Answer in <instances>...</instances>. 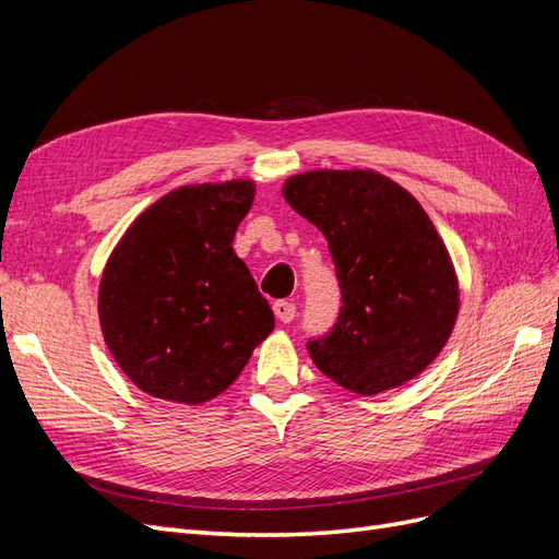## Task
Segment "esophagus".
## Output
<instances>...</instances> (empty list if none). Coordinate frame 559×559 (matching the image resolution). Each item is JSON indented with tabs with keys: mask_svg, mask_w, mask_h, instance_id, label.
<instances>
[{
	"mask_svg": "<svg viewBox=\"0 0 559 559\" xmlns=\"http://www.w3.org/2000/svg\"><path fill=\"white\" fill-rule=\"evenodd\" d=\"M273 312L280 321H284V324H289V321H294V317H296V306L292 300H275Z\"/></svg>",
	"mask_w": 559,
	"mask_h": 559,
	"instance_id": "1",
	"label": "esophagus"
}]
</instances>
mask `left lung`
I'll return each instance as SVG.
<instances>
[{"instance_id":"left-lung-1","label":"left lung","mask_w":559,"mask_h":559,"mask_svg":"<svg viewBox=\"0 0 559 559\" xmlns=\"http://www.w3.org/2000/svg\"><path fill=\"white\" fill-rule=\"evenodd\" d=\"M284 200L329 242L341 286L335 324L308 341L321 373L370 396L421 373L452 333L460 289L419 202L368 170L292 177Z\"/></svg>"}]
</instances>
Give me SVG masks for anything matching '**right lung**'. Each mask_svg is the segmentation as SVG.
Listing matches in <instances>:
<instances>
[{
    "label": "right lung",
    "mask_w": 559,
    "mask_h": 559,
    "mask_svg": "<svg viewBox=\"0 0 559 559\" xmlns=\"http://www.w3.org/2000/svg\"><path fill=\"white\" fill-rule=\"evenodd\" d=\"M253 183H200L163 195L116 245L99 284L109 352L142 392L202 403L228 389L275 329L233 238Z\"/></svg>",
    "instance_id": "add662e5"
}]
</instances>
